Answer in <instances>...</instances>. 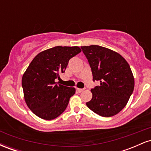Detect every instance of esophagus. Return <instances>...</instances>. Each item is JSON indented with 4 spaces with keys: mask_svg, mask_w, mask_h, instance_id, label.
<instances>
[{
    "mask_svg": "<svg viewBox=\"0 0 151 151\" xmlns=\"http://www.w3.org/2000/svg\"><path fill=\"white\" fill-rule=\"evenodd\" d=\"M84 90V89H79V88H77V91L78 92H81V91H83Z\"/></svg>",
    "mask_w": 151,
    "mask_h": 151,
    "instance_id": "esophagus-1",
    "label": "esophagus"
}]
</instances>
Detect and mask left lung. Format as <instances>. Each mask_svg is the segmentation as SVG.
I'll use <instances>...</instances> for the list:
<instances>
[{"instance_id":"left-lung-1","label":"left lung","mask_w":151,"mask_h":151,"mask_svg":"<svg viewBox=\"0 0 151 151\" xmlns=\"http://www.w3.org/2000/svg\"><path fill=\"white\" fill-rule=\"evenodd\" d=\"M88 60L93 81L92 99L86 104L94 113L111 117L121 111L134 89V78L126 60L113 50L99 45L81 47Z\"/></svg>"}]
</instances>
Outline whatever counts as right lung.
Wrapping results in <instances>:
<instances>
[{"instance_id":"obj_1","label":"right lung","mask_w":151,"mask_h":151,"mask_svg":"<svg viewBox=\"0 0 151 151\" xmlns=\"http://www.w3.org/2000/svg\"><path fill=\"white\" fill-rule=\"evenodd\" d=\"M77 46H57L35 57L23 74L22 86L28 108L38 117L52 120L65 111L75 88L58 84L71 58L81 52Z\"/></svg>"}]
</instances>
